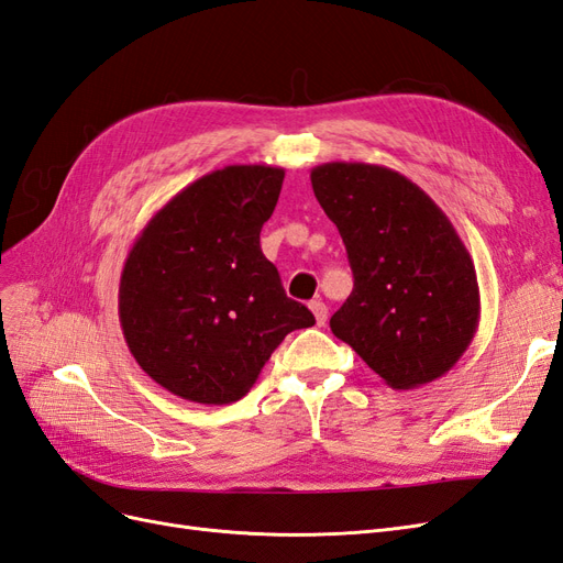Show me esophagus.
<instances>
[{
    "mask_svg": "<svg viewBox=\"0 0 563 563\" xmlns=\"http://www.w3.org/2000/svg\"><path fill=\"white\" fill-rule=\"evenodd\" d=\"M310 310H312V314L317 319V327H323V323H327V319H329V308H327V305H323L321 300H312L310 302Z\"/></svg>",
    "mask_w": 563,
    "mask_h": 563,
    "instance_id": "obj_1",
    "label": "esophagus"
}]
</instances>
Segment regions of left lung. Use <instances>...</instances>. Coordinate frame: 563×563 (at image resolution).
Wrapping results in <instances>:
<instances>
[{
  "label": "left lung",
  "instance_id": "obj_1",
  "mask_svg": "<svg viewBox=\"0 0 563 563\" xmlns=\"http://www.w3.org/2000/svg\"><path fill=\"white\" fill-rule=\"evenodd\" d=\"M312 190L347 249L354 288L331 331L391 389L449 373L479 327L472 255L449 216L387 166L319 164Z\"/></svg>",
  "mask_w": 563,
  "mask_h": 563
}]
</instances>
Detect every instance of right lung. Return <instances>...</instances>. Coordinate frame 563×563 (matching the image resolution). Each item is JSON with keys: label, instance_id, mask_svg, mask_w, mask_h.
<instances>
[{"label": "right lung", "instance_id": "right-lung-1", "mask_svg": "<svg viewBox=\"0 0 563 563\" xmlns=\"http://www.w3.org/2000/svg\"><path fill=\"white\" fill-rule=\"evenodd\" d=\"M284 168L232 164L190 183L147 220L119 279L133 360L172 395L240 401L282 340L314 323L261 251Z\"/></svg>", "mask_w": 563, "mask_h": 563}]
</instances>
